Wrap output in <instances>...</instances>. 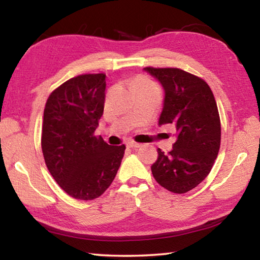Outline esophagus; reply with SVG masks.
<instances>
[{
    "label": "esophagus",
    "instance_id": "1",
    "mask_svg": "<svg viewBox=\"0 0 260 260\" xmlns=\"http://www.w3.org/2000/svg\"><path fill=\"white\" fill-rule=\"evenodd\" d=\"M127 147L128 148H132V149H138L141 147L140 143H136V142H133V141H129V142H127Z\"/></svg>",
    "mask_w": 260,
    "mask_h": 260
}]
</instances>
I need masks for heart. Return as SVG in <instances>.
Returning <instances> with one entry per match:
<instances>
[{"mask_svg":"<svg viewBox=\"0 0 260 260\" xmlns=\"http://www.w3.org/2000/svg\"><path fill=\"white\" fill-rule=\"evenodd\" d=\"M134 83H139V85L148 86V87H155V86H153V83L146 77H139L138 79H135Z\"/></svg>","mask_w":260,"mask_h":260,"instance_id":"obj_1","label":"heart"}]
</instances>
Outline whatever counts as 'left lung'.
Wrapping results in <instances>:
<instances>
[{
  "mask_svg": "<svg viewBox=\"0 0 260 260\" xmlns=\"http://www.w3.org/2000/svg\"><path fill=\"white\" fill-rule=\"evenodd\" d=\"M143 70L165 93L158 125L177 131L172 150L158 149L151 172L161 187L184 193L208 177L218 156L221 128L217 103L208 83L193 74L170 68Z\"/></svg>",
  "mask_w": 260,
  "mask_h": 260,
  "instance_id": "1",
  "label": "left lung"
}]
</instances>
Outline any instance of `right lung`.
Segmentation results:
<instances>
[{
	"mask_svg": "<svg viewBox=\"0 0 260 260\" xmlns=\"http://www.w3.org/2000/svg\"><path fill=\"white\" fill-rule=\"evenodd\" d=\"M105 74H82L52 91L43 112L41 146L52 178L73 199L90 201L107 190L126 147L95 136L104 110Z\"/></svg>",
	"mask_w": 260,
	"mask_h": 260,
	"instance_id": "obj_1",
	"label": "right lung"
}]
</instances>
